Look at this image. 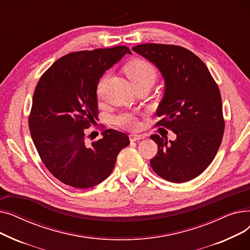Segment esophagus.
<instances>
[{
	"instance_id": "1",
	"label": "esophagus",
	"mask_w": 250,
	"mask_h": 250,
	"mask_svg": "<svg viewBox=\"0 0 250 250\" xmlns=\"http://www.w3.org/2000/svg\"><path fill=\"white\" fill-rule=\"evenodd\" d=\"M146 137L144 135H129V141L130 142H137V141H140V140H144Z\"/></svg>"
}]
</instances>
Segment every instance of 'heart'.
<instances>
[{
	"label": "heart",
	"mask_w": 250,
	"mask_h": 250,
	"mask_svg": "<svg viewBox=\"0 0 250 250\" xmlns=\"http://www.w3.org/2000/svg\"><path fill=\"white\" fill-rule=\"evenodd\" d=\"M124 71L133 86L140 84H150L152 86L156 81L157 76H158L156 68L151 62L140 59L133 60L127 62L125 65ZM105 81H106V77H103L98 84L97 94L99 96L101 95ZM115 123L120 126L127 129H134L138 126V121L135 115L127 112L116 116Z\"/></svg>",
	"instance_id": "heart-1"
}]
</instances>
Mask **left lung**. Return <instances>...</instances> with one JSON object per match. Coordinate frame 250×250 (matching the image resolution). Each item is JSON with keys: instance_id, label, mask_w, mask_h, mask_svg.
<instances>
[{"instance_id": "left-lung-1", "label": "left lung", "mask_w": 250, "mask_h": 250, "mask_svg": "<svg viewBox=\"0 0 250 250\" xmlns=\"http://www.w3.org/2000/svg\"><path fill=\"white\" fill-rule=\"evenodd\" d=\"M133 50L160 71L165 89L157 125L176 135L174 141L151 136L158 145L151 167L168 181L191 180L212 163L224 134L219 87L203 61L185 47L145 43Z\"/></svg>"}]
</instances>
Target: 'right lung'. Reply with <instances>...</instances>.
Wrapping results in <instances>:
<instances>
[{
    "label": "right lung",
    "instance_id": "obj_1",
    "mask_svg": "<svg viewBox=\"0 0 250 250\" xmlns=\"http://www.w3.org/2000/svg\"><path fill=\"white\" fill-rule=\"evenodd\" d=\"M132 54L126 46L72 52L42 76L32 99L29 129L48 171L67 186L89 188L106 179L128 136L105 129L87 144L84 129L98 117L97 86L105 71Z\"/></svg>",
    "mask_w": 250,
    "mask_h": 250
}]
</instances>
